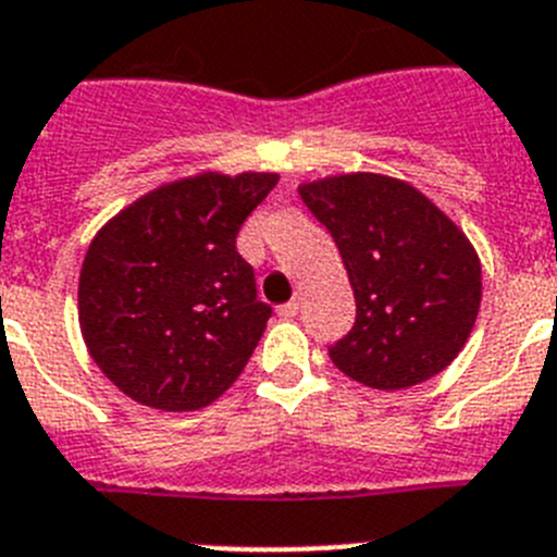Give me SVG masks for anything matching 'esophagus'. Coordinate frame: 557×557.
Segmentation results:
<instances>
[{
	"mask_svg": "<svg viewBox=\"0 0 557 557\" xmlns=\"http://www.w3.org/2000/svg\"><path fill=\"white\" fill-rule=\"evenodd\" d=\"M277 313H280V317H283V319L297 317V313H299V299H292V302H285V306H280Z\"/></svg>",
	"mask_w": 557,
	"mask_h": 557,
	"instance_id": "1",
	"label": "esophagus"
}]
</instances>
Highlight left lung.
<instances>
[{
    "mask_svg": "<svg viewBox=\"0 0 557 557\" xmlns=\"http://www.w3.org/2000/svg\"><path fill=\"white\" fill-rule=\"evenodd\" d=\"M345 260L356 322L331 347L372 389H406L446 370L482 302V263L466 232L404 178L342 173L299 185Z\"/></svg>",
    "mask_w": 557,
    "mask_h": 557,
    "instance_id": "obj_1",
    "label": "left lung"
}]
</instances>
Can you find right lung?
<instances>
[{
    "label": "right lung",
    "instance_id": "add662e5",
    "mask_svg": "<svg viewBox=\"0 0 557 557\" xmlns=\"http://www.w3.org/2000/svg\"><path fill=\"white\" fill-rule=\"evenodd\" d=\"M277 173H198L145 193L95 235L81 265L86 350L132 400L193 412L235 384L272 317L235 249Z\"/></svg>",
    "mask_w": 557,
    "mask_h": 557
}]
</instances>
